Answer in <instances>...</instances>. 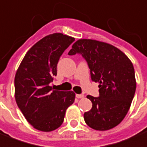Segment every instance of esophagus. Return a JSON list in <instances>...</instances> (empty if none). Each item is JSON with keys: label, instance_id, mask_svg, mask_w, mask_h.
Returning a JSON list of instances; mask_svg holds the SVG:
<instances>
[{"label": "esophagus", "instance_id": "1", "mask_svg": "<svg viewBox=\"0 0 147 147\" xmlns=\"http://www.w3.org/2000/svg\"><path fill=\"white\" fill-rule=\"evenodd\" d=\"M76 96H77V97H78V99H81V98H83L85 96L83 95V94H77V95H76Z\"/></svg>", "mask_w": 147, "mask_h": 147}]
</instances>
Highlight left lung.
Here are the masks:
<instances>
[{"label":"left lung","mask_w":147,"mask_h":147,"mask_svg":"<svg viewBox=\"0 0 147 147\" xmlns=\"http://www.w3.org/2000/svg\"><path fill=\"white\" fill-rule=\"evenodd\" d=\"M82 55L90 69L92 82L99 83V96L88 95L90 111L85 112L87 125L97 131L117 126L128 112L136 89L135 69L125 54L106 42L79 39L69 55Z\"/></svg>","instance_id":"left-lung-1"}]
</instances>
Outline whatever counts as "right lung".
I'll use <instances>...</instances> for the list:
<instances>
[{"label":"right lung","instance_id":"right-lung-1","mask_svg":"<svg viewBox=\"0 0 147 147\" xmlns=\"http://www.w3.org/2000/svg\"><path fill=\"white\" fill-rule=\"evenodd\" d=\"M74 38L62 33L47 35L27 52L15 76V98L29 123L42 131L62 125L66 109L74 102L72 91L54 90L57 64Z\"/></svg>","mask_w":147,"mask_h":147}]
</instances>
